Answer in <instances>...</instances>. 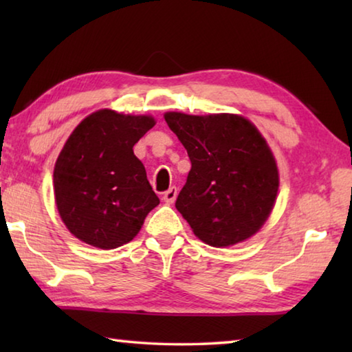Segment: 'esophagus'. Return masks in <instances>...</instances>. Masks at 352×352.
Segmentation results:
<instances>
[{"label": "esophagus", "instance_id": "1", "mask_svg": "<svg viewBox=\"0 0 352 352\" xmlns=\"http://www.w3.org/2000/svg\"><path fill=\"white\" fill-rule=\"evenodd\" d=\"M177 194H178V189H177L175 186L169 188V189L164 192V195H163L164 204H166V205H172V204H174L175 199H177Z\"/></svg>", "mask_w": 352, "mask_h": 352}]
</instances>
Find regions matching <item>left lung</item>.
Masks as SVG:
<instances>
[{
  "instance_id": "obj_1",
  "label": "left lung",
  "mask_w": 352,
  "mask_h": 352,
  "mask_svg": "<svg viewBox=\"0 0 352 352\" xmlns=\"http://www.w3.org/2000/svg\"><path fill=\"white\" fill-rule=\"evenodd\" d=\"M169 129L188 151L190 170L175 208L194 234L223 248L258 233L275 205L279 174L259 130L243 116L168 111Z\"/></svg>"
}]
</instances>
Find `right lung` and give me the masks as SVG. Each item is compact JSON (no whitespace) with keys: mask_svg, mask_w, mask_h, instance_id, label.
Here are the masks:
<instances>
[{"mask_svg":"<svg viewBox=\"0 0 352 352\" xmlns=\"http://www.w3.org/2000/svg\"><path fill=\"white\" fill-rule=\"evenodd\" d=\"M153 126L152 116L104 109L69 135L56 162L54 195L63 223L77 239L100 250L121 247L160 204L133 153Z\"/></svg>","mask_w":352,"mask_h":352,"instance_id":"add662e5","label":"right lung"}]
</instances>
